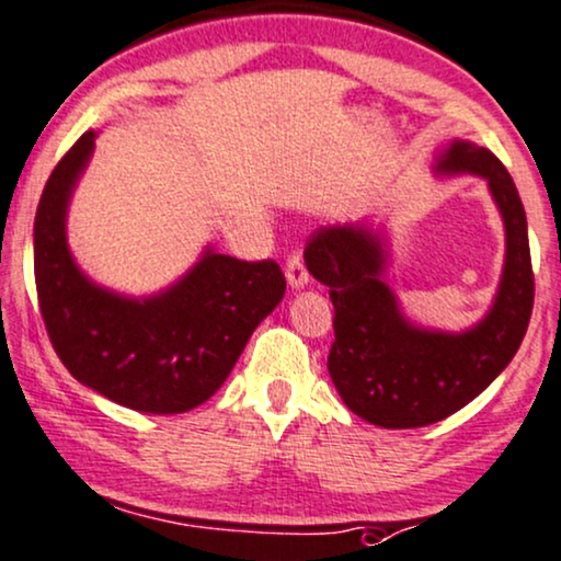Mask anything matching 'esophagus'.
Masks as SVG:
<instances>
[{
	"label": "esophagus",
	"mask_w": 561,
	"mask_h": 561,
	"mask_svg": "<svg viewBox=\"0 0 561 561\" xmlns=\"http://www.w3.org/2000/svg\"><path fill=\"white\" fill-rule=\"evenodd\" d=\"M287 285L293 289L308 287V272H306V263H302L300 253H293L287 259Z\"/></svg>",
	"instance_id": "esophagus-1"
}]
</instances>
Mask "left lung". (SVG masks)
<instances>
[{"instance_id":"1","label":"left lung","mask_w":561,"mask_h":561,"mask_svg":"<svg viewBox=\"0 0 561 561\" xmlns=\"http://www.w3.org/2000/svg\"><path fill=\"white\" fill-rule=\"evenodd\" d=\"M434 172L483 178L504 221L502 279L476 327L438 332L402 313L400 298L387 285L389 240L381 229L319 227L306 248L308 272L329 287L334 302L329 376L347 408L381 428H421L457 413L510 366L528 332V219L510 172L473 140H451Z\"/></svg>"}]
</instances>
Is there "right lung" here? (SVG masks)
Instances as JSON below:
<instances>
[{
	"label": "right lung",
	"mask_w": 561,
	"mask_h": 561,
	"mask_svg": "<svg viewBox=\"0 0 561 561\" xmlns=\"http://www.w3.org/2000/svg\"><path fill=\"white\" fill-rule=\"evenodd\" d=\"M93 146L96 133L80 135L38 201L33 272L46 332L83 387L138 413H187L225 383L285 298V274L274 261H238L208 245L174 285L146 298L96 285L67 245V208Z\"/></svg>",
	"instance_id": "right-lung-1"
}]
</instances>
